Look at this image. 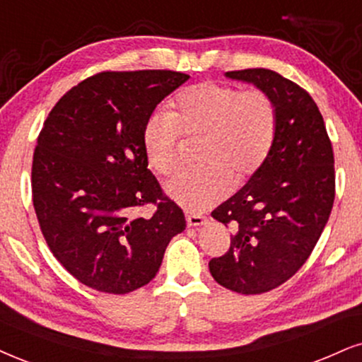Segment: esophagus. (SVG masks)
<instances>
[{"instance_id": "esophagus-1", "label": "esophagus", "mask_w": 362, "mask_h": 362, "mask_svg": "<svg viewBox=\"0 0 362 362\" xmlns=\"http://www.w3.org/2000/svg\"><path fill=\"white\" fill-rule=\"evenodd\" d=\"M186 223L188 226H202L206 223V218L202 215H186Z\"/></svg>"}]
</instances>
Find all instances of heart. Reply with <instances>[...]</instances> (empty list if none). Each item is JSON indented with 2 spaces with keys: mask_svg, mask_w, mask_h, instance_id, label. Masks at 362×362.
Masks as SVG:
<instances>
[{
  "mask_svg": "<svg viewBox=\"0 0 362 362\" xmlns=\"http://www.w3.org/2000/svg\"><path fill=\"white\" fill-rule=\"evenodd\" d=\"M279 110L260 88L203 82L177 93L174 110L146 120L142 146L149 166L169 176L180 166L181 136L203 137L198 160L168 182V194L188 211H204L263 168L275 144Z\"/></svg>",
  "mask_w": 362,
  "mask_h": 362,
  "instance_id": "1",
  "label": "heart"
}]
</instances>
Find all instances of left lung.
Instances as JSON below:
<instances>
[{
    "instance_id": "1",
    "label": "left lung",
    "mask_w": 362,
    "mask_h": 362,
    "mask_svg": "<svg viewBox=\"0 0 362 362\" xmlns=\"http://www.w3.org/2000/svg\"><path fill=\"white\" fill-rule=\"evenodd\" d=\"M275 100L279 131L263 168L211 216L233 228L225 255L209 260L213 279L236 293H265L310 257L336 196L334 151L317 104L269 69L226 72Z\"/></svg>"
}]
</instances>
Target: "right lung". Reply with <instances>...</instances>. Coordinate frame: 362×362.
<instances>
[{
	"instance_id": "obj_1",
	"label": "right lung",
	"mask_w": 362,
	"mask_h": 362,
	"mask_svg": "<svg viewBox=\"0 0 362 362\" xmlns=\"http://www.w3.org/2000/svg\"><path fill=\"white\" fill-rule=\"evenodd\" d=\"M189 75L100 72L70 88L43 122L31 194L48 248L80 284L129 293L158 274L168 243L186 228L181 208L147 169L146 120ZM154 204L141 218L132 209Z\"/></svg>"
}]
</instances>
